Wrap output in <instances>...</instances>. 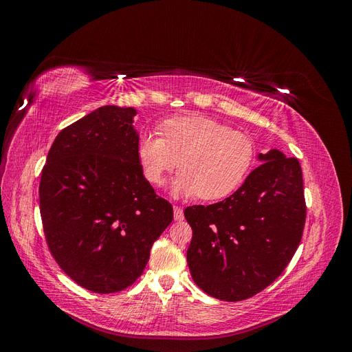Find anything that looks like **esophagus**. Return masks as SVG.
I'll return each mask as SVG.
<instances>
[{
	"label": "esophagus",
	"instance_id": "34e87169",
	"mask_svg": "<svg viewBox=\"0 0 352 352\" xmlns=\"http://www.w3.org/2000/svg\"><path fill=\"white\" fill-rule=\"evenodd\" d=\"M173 212H175V220L176 221H182L184 220V208L182 207H173Z\"/></svg>",
	"mask_w": 352,
	"mask_h": 352
}]
</instances>
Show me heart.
<instances>
[{
    "label": "heart",
    "mask_w": 352,
    "mask_h": 352,
    "mask_svg": "<svg viewBox=\"0 0 352 352\" xmlns=\"http://www.w3.org/2000/svg\"><path fill=\"white\" fill-rule=\"evenodd\" d=\"M162 133L144 132L138 160L148 182L162 185L177 167L172 190L176 195L214 201L229 197L242 185L255 157L251 138L229 129L211 117L186 114L167 119Z\"/></svg>",
    "instance_id": "b5f03b06"
}]
</instances>
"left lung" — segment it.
Masks as SVG:
<instances>
[{"instance_id":"1","label":"left lung","mask_w":352,"mask_h":352,"mask_svg":"<svg viewBox=\"0 0 352 352\" xmlns=\"http://www.w3.org/2000/svg\"><path fill=\"white\" fill-rule=\"evenodd\" d=\"M226 199L185 208L192 279L221 301H242L279 278L301 242L307 207L300 162L279 150Z\"/></svg>"}]
</instances>
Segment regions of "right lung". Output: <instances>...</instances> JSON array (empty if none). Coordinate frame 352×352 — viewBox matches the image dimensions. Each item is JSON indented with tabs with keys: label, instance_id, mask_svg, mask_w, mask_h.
Wrapping results in <instances>:
<instances>
[{
	"label": "right lung",
	"instance_id": "add662e5",
	"mask_svg": "<svg viewBox=\"0 0 352 352\" xmlns=\"http://www.w3.org/2000/svg\"><path fill=\"white\" fill-rule=\"evenodd\" d=\"M136 110L104 105L65 127L42 168L39 208L50 252L85 289L114 294L142 274L173 220L138 160Z\"/></svg>",
	"mask_w": 352,
	"mask_h": 352
}]
</instances>
